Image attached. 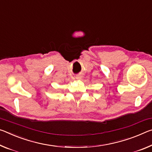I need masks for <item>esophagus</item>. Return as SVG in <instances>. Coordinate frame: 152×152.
<instances>
[{
	"label": "esophagus",
	"instance_id": "1",
	"mask_svg": "<svg viewBox=\"0 0 152 152\" xmlns=\"http://www.w3.org/2000/svg\"><path fill=\"white\" fill-rule=\"evenodd\" d=\"M81 78V77L80 76V75H77V76H76V79H80Z\"/></svg>",
	"mask_w": 152,
	"mask_h": 152
}]
</instances>
